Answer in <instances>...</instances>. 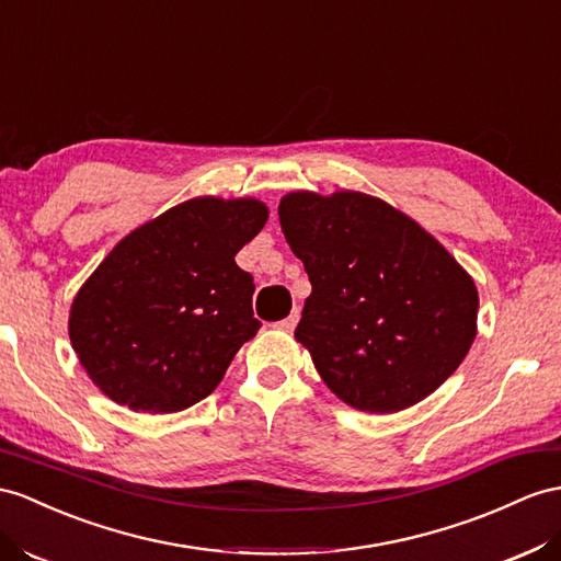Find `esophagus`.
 <instances>
[{
    "instance_id": "obj_1",
    "label": "esophagus",
    "mask_w": 561,
    "mask_h": 561,
    "mask_svg": "<svg viewBox=\"0 0 561 561\" xmlns=\"http://www.w3.org/2000/svg\"><path fill=\"white\" fill-rule=\"evenodd\" d=\"M298 318H300V312H298V310H294V312L289 314V318H284V320H282V322H277L275 327H277V329H282V332H294L296 324H298Z\"/></svg>"
}]
</instances>
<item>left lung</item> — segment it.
<instances>
[{"mask_svg": "<svg viewBox=\"0 0 561 561\" xmlns=\"http://www.w3.org/2000/svg\"><path fill=\"white\" fill-rule=\"evenodd\" d=\"M279 222L312 284L294 336L343 403L400 412L465 360L477 284L410 215L363 192H291Z\"/></svg>", "mask_w": 561, "mask_h": 561, "instance_id": "obj_1", "label": "left lung"}]
</instances>
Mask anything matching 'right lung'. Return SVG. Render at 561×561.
<instances>
[{"label": "right lung", "mask_w": 561, "mask_h": 561, "mask_svg": "<svg viewBox=\"0 0 561 561\" xmlns=\"http://www.w3.org/2000/svg\"><path fill=\"white\" fill-rule=\"evenodd\" d=\"M263 201L196 196L123 237L80 286L68 336L113 403L168 414L215 391L255 336L253 277L234 255L267 222Z\"/></svg>", "instance_id": "obj_1"}]
</instances>
